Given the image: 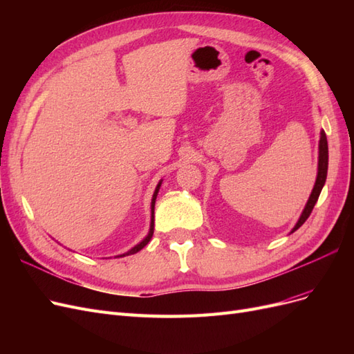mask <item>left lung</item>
Masks as SVG:
<instances>
[{
	"mask_svg": "<svg viewBox=\"0 0 354 354\" xmlns=\"http://www.w3.org/2000/svg\"><path fill=\"white\" fill-rule=\"evenodd\" d=\"M326 174H328V140H326V134L322 130L320 131V140H319V165H317V177H316V183L315 187L312 190V195H310L307 203H306V208L301 212V217L297 221L295 227L292 229L291 233H294L297 229H299L304 224V221L310 217V214H312L316 202L319 199L320 192H322V187L326 181Z\"/></svg>",
	"mask_w": 354,
	"mask_h": 354,
	"instance_id": "obj_1",
	"label": "left lung"
}]
</instances>
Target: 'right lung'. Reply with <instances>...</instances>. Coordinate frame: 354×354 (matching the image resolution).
Segmentation results:
<instances>
[{
  "mask_svg": "<svg viewBox=\"0 0 354 354\" xmlns=\"http://www.w3.org/2000/svg\"><path fill=\"white\" fill-rule=\"evenodd\" d=\"M160 183H162V181H159L158 183V186H156V189H155V194H153V198H152V205H151V208H152V217H151V229H149V233H147V236L140 242V243H137L134 248H131L130 251L128 252H125V254H122V255H120V257H125V255H130V254H136V252H138L140 250H143L145 246L149 243V241L152 239V236H153V226H155V201H156V195H158V192H159V187H160Z\"/></svg>",
  "mask_w": 354,
  "mask_h": 354,
  "instance_id": "1",
  "label": "right lung"
}]
</instances>
